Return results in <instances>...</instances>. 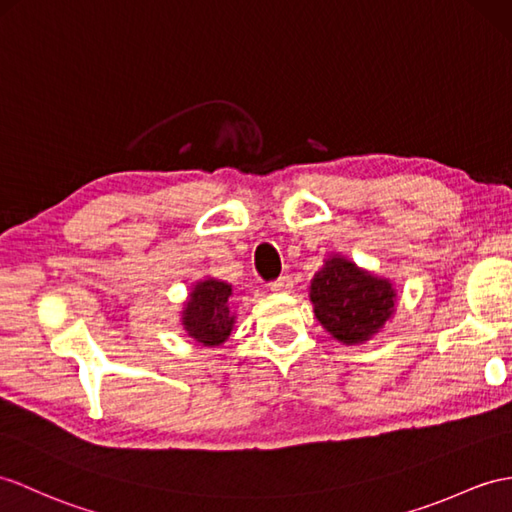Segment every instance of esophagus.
<instances>
[{
  "mask_svg": "<svg viewBox=\"0 0 512 512\" xmlns=\"http://www.w3.org/2000/svg\"><path fill=\"white\" fill-rule=\"evenodd\" d=\"M269 289L273 293H289L293 289V280H291V276H280V278L269 282Z\"/></svg>",
  "mask_w": 512,
  "mask_h": 512,
  "instance_id": "esophagus-1",
  "label": "esophagus"
}]
</instances>
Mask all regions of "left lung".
I'll return each instance as SVG.
<instances>
[{"mask_svg":"<svg viewBox=\"0 0 512 512\" xmlns=\"http://www.w3.org/2000/svg\"><path fill=\"white\" fill-rule=\"evenodd\" d=\"M315 315L336 341H369L393 315L395 291L389 280L360 271L345 258L326 260L310 282Z\"/></svg>","mask_w":512,"mask_h":512,"instance_id":"obj_1","label":"left lung"}]
</instances>
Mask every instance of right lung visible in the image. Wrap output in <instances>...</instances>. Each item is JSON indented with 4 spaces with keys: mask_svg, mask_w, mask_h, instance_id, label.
<instances>
[{
    "mask_svg": "<svg viewBox=\"0 0 512 512\" xmlns=\"http://www.w3.org/2000/svg\"><path fill=\"white\" fill-rule=\"evenodd\" d=\"M232 286L219 280L197 282L186 302L182 326L191 339L208 347L221 345L232 332L234 317L230 313Z\"/></svg>",
    "mask_w": 512,
    "mask_h": 512,
    "instance_id": "right-lung-1",
    "label": "right lung"
}]
</instances>
